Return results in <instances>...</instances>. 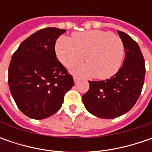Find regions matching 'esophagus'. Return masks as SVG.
<instances>
[{"label":"esophagus","mask_w":152,"mask_h":152,"mask_svg":"<svg viewBox=\"0 0 152 152\" xmlns=\"http://www.w3.org/2000/svg\"><path fill=\"white\" fill-rule=\"evenodd\" d=\"M73 80H74V83H75V84H77V83L79 81V79L78 78V77H73Z\"/></svg>","instance_id":"1"}]
</instances>
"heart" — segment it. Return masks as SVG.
<instances>
[{"instance_id":"b5f03b06","label":"heart","mask_w":152,"mask_h":152,"mask_svg":"<svg viewBox=\"0 0 152 152\" xmlns=\"http://www.w3.org/2000/svg\"><path fill=\"white\" fill-rule=\"evenodd\" d=\"M56 53L67 67L85 58L87 63L72 68L73 73L107 79L119 71L125 49L119 37L106 31L91 30L76 33L72 39L60 37L56 44Z\"/></svg>"}]
</instances>
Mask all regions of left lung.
Listing matches in <instances>:
<instances>
[{"instance_id": "obj_1", "label": "left lung", "mask_w": 152, "mask_h": 152, "mask_svg": "<svg viewBox=\"0 0 152 152\" xmlns=\"http://www.w3.org/2000/svg\"><path fill=\"white\" fill-rule=\"evenodd\" d=\"M125 58L119 71L110 79L89 81L90 89L82 96L87 111L100 118H115L128 113L136 103L145 80V60L138 44L127 34L118 31Z\"/></svg>"}]
</instances>
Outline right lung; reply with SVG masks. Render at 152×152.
Masks as SVG:
<instances>
[{
	"label": "right lung",
	"mask_w": 152,
	"mask_h": 152,
	"mask_svg": "<svg viewBox=\"0 0 152 152\" xmlns=\"http://www.w3.org/2000/svg\"><path fill=\"white\" fill-rule=\"evenodd\" d=\"M65 32L40 29L23 40L12 56L9 89L18 107L30 118L45 119L56 113L74 85L55 52L56 41Z\"/></svg>",
	"instance_id": "1"
}]
</instances>
